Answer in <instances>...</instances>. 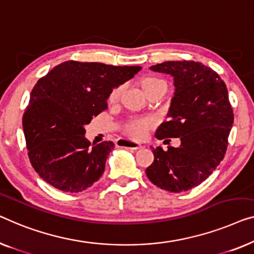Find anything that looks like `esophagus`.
Here are the masks:
<instances>
[{
	"label": "esophagus",
	"instance_id": "1",
	"mask_svg": "<svg viewBox=\"0 0 254 254\" xmlns=\"http://www.w3.org/2000/svg\"><path fill=\"white\" fill-rule=\"evenodd\" d=\"M118 144L121 148H126V149H131V150H137L142 148L141 143H135V142H130V141H126V139H119Z\"/></svg>",
	"mask_w": 254,
	"mask_h": 254
}]
</instances>
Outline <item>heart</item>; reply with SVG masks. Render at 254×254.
I'll list each match as a JSON object with an SVG mask.
<instances>
[{"mask_svg": "<svg viewBox=\"0 0 254 254\" xmlns=\"http://www.w3.org/2000/svg\"><path fill=\"white\" fill-rule=\"evenodd\" d=\"M159 83H165V82L163 80L150 76V78H146L143 80L142 87L143 89H144V91H146L149 90L150 88L157 86V84ZM121 91H123V87H117L116 89H113L111 91V94H110V102L118 101ZM151 126H152V121L150 120H134L126 126V133L134 138H143L146 135L148 128Z\"/></svg>", "mask_w": 254, "mask_h": 254, "instance_id": "obj_1", "label": "heart"}]
</instances>
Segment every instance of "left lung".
<instances>
[{
    "mask_svg": "<svg viewBox=\"0 0 254 254\" xmlns=\"http://www.w3.org/2000/svg\"><path fill=\"white\" fill-rule=\"evenodd\" d=\"M170 74L175 93L156 137H180L179 148H152L154 160L146 168L148 179L158 188L183 192L204 182L225 157L234 124L225 82L212 68L193 61L164 62L150 67Z\"/></svg>",
    "mask_w": 254,
    "mask_h": 254,
    "instance_id": "1",
    "label": "left lung"
}]
</instances>
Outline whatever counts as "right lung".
<instances>
[{
    "mask_svg": "<svg viewBox=\"0 0 254 254\" xmlns=\"http://www.w3.org/2000/svg\"><path fill=\"white\" fill-rule=\"evenodd\" d=\"M141 68L68 61L36 82L23 128L28 158L40 178L64 192H80L101 178L115 144H91L84 126L108 109L113 88Z\"/></svg>",
    "mask_w": 254,
    "mask_h": 254,
    "instance_id": "obj_1",
    "label": "right lung"
}]
</instances>
